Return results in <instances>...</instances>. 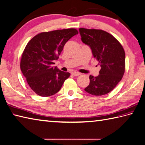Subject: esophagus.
Returning <instances> with one entry per match:
<instances>
[{
    "label": "esophagus",
    "instance_id": "esophagus-1",
    "mask_svg": "<svg viewBox=\"0 0 145 145\" xmlns=\"http://www.w3.org/2000/svg\"><path fill=\"white\" fill-rule=\"evenodd\" d=\"M72 74H73V75L75 76H79V75H81V73H79V72H73V73H72Z\"/></svg>",
    "mask_w": 145,
    "mask_h": 145
}]
</instances>
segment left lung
<instances>
[{"mask_svg":"<svg viewBox=\"0 0 145 145\" xmlns=\"http://www.w3.org/2000/svg\"><path fill=\"white\" fill-rule=\"evenodd\" d=\"M82 41L88 45L101 69L97 76L89 75L85 89L95 96L110 92L122 80L125 69V54L122 44L112 35L101 29H79Z\"/></svg>","mask_w":145,"mask_h":145,"instance_id":"8db88e82","label":"left lung"}]
</instances>
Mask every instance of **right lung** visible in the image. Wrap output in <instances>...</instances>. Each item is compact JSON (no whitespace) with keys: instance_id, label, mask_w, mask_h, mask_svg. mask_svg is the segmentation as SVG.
Instances as JSON below:
<instances>
[{"instance_id":"obj_1","label":"right lung","mask_w":145,"mask_h":145,"mask_svg":"<svg viewBox=\"0 0 145 145\" xmlns=\"http://www.w3.org/2000/svg\"><path fill=\"white\" fill-rule=\"evenodd\" d=\"M78 33L75 28L39 33L27 44L22 54L20 69L31 89L37 95L48 97L55 95L70 76L53 67L63 46Z\"/></svg>"}]
</instances>
